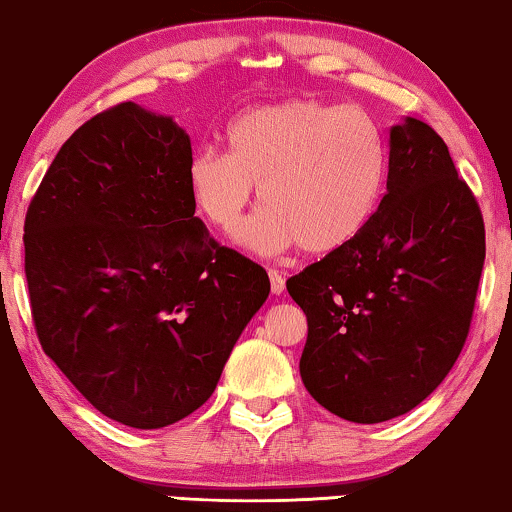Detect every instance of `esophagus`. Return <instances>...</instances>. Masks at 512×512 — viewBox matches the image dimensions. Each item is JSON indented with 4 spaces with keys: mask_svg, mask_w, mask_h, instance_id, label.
<instances>
[{
    "mask_svg": "<svg viewBox=\"0 0 512 512\" xmlns=\"http://www.w3.org/2000/svg\"><path fill=\"white\" fill-rule=\"evenodd\" d=\"M268 275H270V291H272V296H279V293H284V289H286V279L282 277V272L270 270Z\"/></svg>",
    "mask_w": 512,
    "mask_h": 512,
    "instance_id": "obj_1",
    "label": "esophagus"
}]
</instances>
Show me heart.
<instances>
[{
	"mask_svg": "<svg viewBox=\"0 0 512 512\" xmlns=\"http://www.w3.org/2000/svg\"><path fill=\"white\" fill-rule=\"evenodd\" d=\"M226 144L228 153L200 149L191 158L188 195L209 226L228 233L261 186L265 205L235 233L251 254H338L380 209L387 142L359 109L310 97L258 104L228 123Z\"/></svg>",
	"mask_w": 512,
	"mask_h": 512,
	"instance_id": "b5f03b06",
	"label": "heart"
}]
</instances>
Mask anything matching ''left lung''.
Segmentation results:
<instances>
[{
	"label": "left lung",
	"mask_w": 512,
	"mask_h": 512,
	"mask_svg": "<svg viewBox=\"0 0 512 512\" xmlns=\"http://www.w3.org/2000/svg\"><path fill=\"white\" fill-rule=\"evenodd\" d=\"M482 263L478 200L438 132L405 116L370 226L286 282L307 317L300 377L314 401L356 424L417 408L464 347Z\"/></svg>",
	"instance_id": "1"
}]
</instances>
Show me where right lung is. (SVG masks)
Here are the masks:
<instances>
[{
    "instance_id": "obj_1",
    "label": "right lung",
    "mask_w": 512,
    "mask_h": 512,
    "mask_svg": "<svg viewBox=\"0 0 512 512\" xmlns=\"http://www.w3.org/2000/svg\"><path fill=\"white\" fill-rule=\"evenodd\" d=\"M191 137L123 102L62 144L25 216V275L44 352L104 417L163 429L214 394L270 293L219 247L188 195Z\"/></svg>"
}]
</instances>
